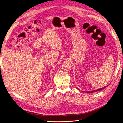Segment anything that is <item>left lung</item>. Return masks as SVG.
Here are the masks:
<instances>
[{
    "instance_id": "8db88e82",
    "label": "left lung",
    "mask_w": 123,
    "mask_h": 123,
    "mask_svg": "<svg viewBox=\"0 0 123 123\" xmlns=\"http://www.w3.org/2000/svg\"><path fill=\"white\" fill-rule=\"evenodd\" d=\"M107 86H108V85H107V86H104V87H102V88H100V89H97V90H93V91H83V92H86V93H93V92H97V91H100V90H102V89H105V88H106V87Z\"/></svg>"
}]
</instances>
